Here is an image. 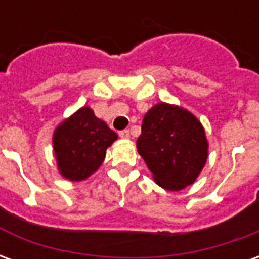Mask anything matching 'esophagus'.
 <instances>
[{"label": "esophagus", "mask_w": 259, "mask_h": 259, "mask_svg": "<svg viewBox=\"0 0 259 259\" xmlns=\"http://www.w3.org/2000/svg\"><path fill=\"white\" fill-rule=\"evenodd\" d=\"M119 137L120 139H130V132L129 130H122V132H119Z\"/></svg>", "instance_id": "obj_1"}]
</instances>
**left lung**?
Instances as JSON below:
<instances>
[{"mask_svg": "<svg viewBox=\"0 0 259 259\" xmlns=\"http://www.w3.org/2000/svg\"><path fill=\"white\" fill-rule=\"evenodd\" d=\"M137 151L158 186L180 191L193 185L205 166V129L190 111L158 102L144 115Z\"/></svg>", "mask_w": 259, "mask_h": 259, "instance_id": "obj_1", "label": "left lung"}]
</instances>
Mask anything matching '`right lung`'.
<instances>
[{"label":"right lung","mask_w":259,"mask_h":259,"mask_svg":"<svg viewBox=\"0 0 259 259\" xmlns=\"http://www.w3.org/2000/svg\"><path fill=\"white\" fill-rule=\"evenodd\" d=\"M118 135L97 118L90 107H81L55 127L53 148L58 172L70 182H81L101 166L108 147Z\"/></svg>","instance_id":"obj_1"}]
</instances>
